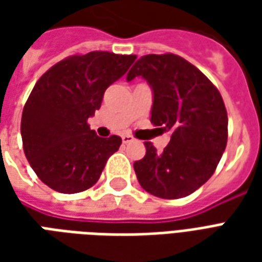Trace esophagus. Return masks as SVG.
<instances>
[{"instance_id":"34e87169","label":"esophagus","mask_w":262,"mask_h":262,"mask_svg":"<svg viewBox=\"0 0 262 262\" xmlns=\"http://www.w3.org/2000/svg\"><path fill=\"white\" fill-rule=\"evenodd\" d=\"M135 140V137L132 136V135H123L122 136V142L125 143V144H127V143H132Z\"/></svg>"}]
</instances>
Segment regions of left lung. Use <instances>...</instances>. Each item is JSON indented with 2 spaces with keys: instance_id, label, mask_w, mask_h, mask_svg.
I'll return each mask as SVG.
<instances>
[{
  "instance_id": "obj_1",
  "label": "left lung",
  "mask_w": 262,
  "mask_h": 262,
  "mask_svg": "<svg viewBox=\"0 0 262 262\" xmlns=\"http://www.w3.org/2000/svg\"><path fill=\"white\" fill-rule=\"evenodd\" d=\"M143 77L153 90L151 123L171 132L159 153L144 142L146 156L135 161L143 189L163 199H178L212 177L227 144V112L217 88L202 71L172 53L147 54L126 80Z\"/></svg>"
}]
</instances>
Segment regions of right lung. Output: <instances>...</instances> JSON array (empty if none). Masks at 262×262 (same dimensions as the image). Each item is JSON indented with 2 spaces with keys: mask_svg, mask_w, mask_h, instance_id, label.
Wrapping results in <instances>:
<instances>
[{
  "mask_svg": "<svg viewBox=\"0 0 262 262\" xmlns=\"http://www.w3.org/2000/svg\"><path fill=\"white\" fill-rule=\"evenodd\" d=\"M135 60V54L109 52L74 54L37 80L24 106L20 135L26 159L48 187L77 193L99 180L122 139L97 136L88 118Z\"/></svg>",
  "mask_w": 262,
  "mask_h": 262,
  "instance_id": "add662e5",
  "label": "right lung"
}]
</instances>
